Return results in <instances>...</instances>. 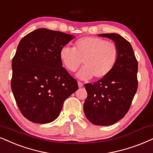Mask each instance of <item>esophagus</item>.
Segmentation results:
<instances>
[{"instance_id":"1","label":"esophagus","mask_w":153,"mask_h":153,"mask_svg":"<svg viewBox=\"0 0 153 153\" xmlns=\"http://www.w3.org/2000/svg\"><path fill=\"white\" fill-rule=\"evenodd\" d=\"M78 85L79 88H82V87L83 86V83L81 82L80 81H78Z\"/></svg>"}]
</instances>
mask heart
<instances>
[{"label": "heart", "mask_w": 153, "mask_h": 153, "mask_svg": "<svg viewBox=\"0 0 153 153\" xmlns=\"http://www.w3.org/2000/svg\"><path fill=\"white\" fill-rule=\"evenodd\" d=\"M60 59L65 68L75 72L83 61V67L77 77L89 80L94 77L100 80L107 77L117 64L119 49L114 43L96 36H85L74 43L73 49L63 47Z\"/></svg>", "instance_id": "obj_1"}]
</instances>
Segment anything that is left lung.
<instances>
[{
    "mask_svg": "<svg viewBox=\"0 0 153 153\" xmlns=\"http://www.w3.org/2000/svg\"><path fill=\"white\" fill-rule=\"evenodd\" d=\"M113 40L119 49L117 64L97 82L85 85L84 113L94 125L110 126L126 115L138 88V61L131 44L116 33L98 34Z\"/></svg>",
    "mask_w": 153,
    "mask_h": 153,
    "instance_id": "8db88e82",
    "label": "left lung"
}]
</instances>
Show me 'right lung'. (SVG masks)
Returning a JSON list of instances; mask_svg holds the SVG:
<instances>
[{
	"label": "right lung",
	"mask_w": 153,
	"mask_h": 153,
	"mask_svg": "<svg viewBox=\"0 0 153 153\" xmlns=\"http://www.w3.org/2000/svg\"><path fill=\"white\" fill-rule=\"evenodd\" d=\"M75 36L40 28L20 40L12 61L11 88L22 115L36 123L59 117L65 100L78 89L60 59V51Z\"/></svg>",
	"instance_id": "right-lung-1"
}]
</instances>
